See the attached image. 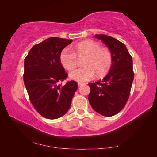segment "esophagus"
<instances>
[{"mask_svg":"<svg viewBox=\"0 0 157 157\" xmlns=\"http://www.w3.org/2000/svg\"><path fill=\"white\" fill-rule=\"evenodd\" d=\"M78 86H81L82 85H83V83H80V82H78Z\"/></svg>","mask_w":157,"mask_h":157,"instance_id":"esophagus-1","label":"esophagus"}]
</instances>
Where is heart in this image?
Here are the masks:
<instances>
[{
  "instance_id": "1",
  "label": "heart",
  "mask_w": 157,
  "mask_h": 157,
  "mask_svg": "<svg viewBox=\"0 0 157 157\" xmlns=\"http://www.w3.org/2000/svg\"><path fill=\"white\" fill-rule=\"evenodd\" d=\"M74 52L63 49L60 53L59 60L63 67L68 71L73 70L78 65L75 55L79 57H85L82 65L83 68L77 69L69 74L73 80L84 82L90 80L95 76H103L109 71L112 56L109 49L101 47L100 45L92 40H86L77 44Z\"/></svg>"
}]
</instances>
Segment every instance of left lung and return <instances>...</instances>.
<instances>
[{
	"instance_id": "left-lung-1",
	"label": "left lung",
	"mask_w": 157,
	"mask_h": 157,
	"mask_svg": "<svg viewBox=\"0 0 157 157\" xmlns=\"http://www.w3.org/2000/svg\"><path fill=\"white\" fill-rule=\"evenodd\" d=\"M95 37L110 50L112 63L102 80L88 84L91 89L89 101L96 112L109 117L120 112L129 98L134 75L132 57L125 45L116 39L105 34Z\"/></svg>"
}]
</instances>
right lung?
I'll list each match as a JSON object with an SVG mask.
<instances>
[{
  "label": "right lung",
  "mask_w": 157,
  "mask_h": 157,
  "mask_svg": "<svg viewBox=\"0 0 157 157\" xmlns=\"http://www.w3.org/2000/svg\"><path fill=\"white\" fill-rule=\"evenodd\" d=\"M72 39L50 37L32 48L24 61L23 81L34 109L44 118L66 113L78 89L75 81L58 84L67 77L59 60L61 52Z\"/></svg>",
  "instance_id": "add662e5"
}]
</instances>
